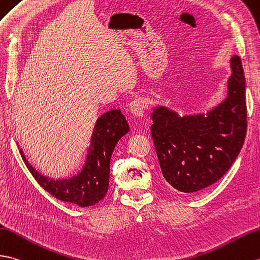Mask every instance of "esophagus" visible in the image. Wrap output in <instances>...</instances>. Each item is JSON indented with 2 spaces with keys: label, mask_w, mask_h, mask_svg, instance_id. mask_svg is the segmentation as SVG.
Here are the masks:
<instances>
[{
  "label": "esophagus",
  "mask_w": 260,
  "mask_h": 260,
  "mask_svg": "<svg viewBox=\"0 0 260 260\" xmlns=\"http://www.w3.org/2000/svg\"><path fill=\"white\" fill-rule=\"evenodd\" d=\"M145 102L141 98H135L129 103V110L136 116H144Z\"/></svg>",
  "instance_id": "obj_1"
}]
</instances>
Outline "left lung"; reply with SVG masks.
Instances as JSON below:
<instances>
[{"label": "left lung", "instance_id": "8db88e82", "mask_svg": "<svg viewBox=\"0 0 260 260\" xmlns=\"http://www.w3.org/2000/svg\"><path fill=\"white\" fill-rule=\"evenodd\" d=\"M226 100L207 115L178 116L156 107L150 126L162 176L175 189L194 192L220 179L245 142L247 108L245 77L239 56L231 59Z\"/></svg>", "mask_w": 260, "mask_h": 260}]
</instances>
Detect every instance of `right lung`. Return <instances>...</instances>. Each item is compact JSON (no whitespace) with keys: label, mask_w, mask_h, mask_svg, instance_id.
Wrapping results in <instances>:
<instances>
[{"label":"right lung","mask_w":260,"mask_h":260,"mask_svg":"<svg viewBox=\"0 0 260 260\" xmlns=\"http://www.w3.org/2000/svg\"><path fill=\"white\" fill-rule=\"evenodd\" d=\"M128 131L127 120L119 110L103 114L96 120L85 165L81 173L69 179L55 180L43 176L28 164L22 149L20 153L29 173L47 192L59 201L87 207L98 204L106 196L112 153L120 137Z\"/></svg>","instance_id":"right-lung-1"}]
</instances>
